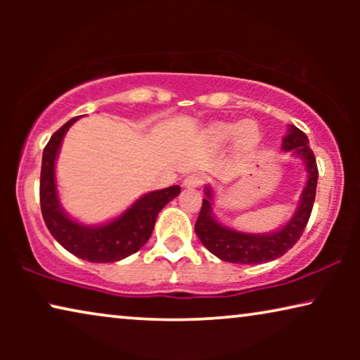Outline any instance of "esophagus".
<instances>
[{"instance_id": "34e87169", "label": "esophagus", "mask_w": 360, "mask_h": 360, "mask_svg": "<svg viewBox=\"0 0 360 360\" xmlns=\"http://www.w3.org/2000/svg\"><path fill=\"white\" fill-rule=\"evenodd\" d=\"M203 181H205L203 174H198V172H196V174H190L188 176H185L184 184L181 185H184L185 188H196V186H200Z\"/></svg>"}]
</instances>
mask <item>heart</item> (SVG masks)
Here are the masks:
<instances>
[{"instance_id":"b5f03b06","label":"heart","mask_w":360,"mask_h":360,"mask_svg":"<svg viewBox=\"0 0 360 360\" xmlns=\"http://www.w3.org/2000/svg\"><path fill=\"white\" fill-rule=\"evenodd\" d=\"M206 139L213 146H226L234 139L239 152L254 150L260 142V129L255 121L243 122H214L206 129Z\"/></svg>"}]
</instances>
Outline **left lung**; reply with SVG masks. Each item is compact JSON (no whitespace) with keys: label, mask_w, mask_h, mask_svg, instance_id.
Listing matches in <instances>:
<instances>
[{"label":"left lung","mask_w":360,"mask_h":360,"mask_svg":"<svg viewBox=\"0 0 360 360\" xmlns=\"http://www.w3.org/2000/svg\"><path fill=\"white\" fill-rule=\"evenodd\" d=\"M282 149L292 154L295 159L303 162L307 172V181L300 193L297 208L292 218L282 228L270 231V233H244L234 228H229L216 219L213 213L214 193L211 185L205 186V198L201 205V211L195 224V233L198 236L201 244L214 254L216 257L231 264L257 265L270 262L282 257L285 252L297 244L303 229L311 214L314 196H316L318 184V167L313 150L309 149L308 137L297 126L288 124L287 134L282 139Z\"/></svg>","instance_id":"obj_1"}]
</instances>
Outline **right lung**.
<instances>
[{
	"label": "right lung",
	"mask_w": 360,
	"mask_h": 360,
	"mask_svg": "<svg viewBox=\"0 0 360 360\" xmlns=\"http://www.w3.org/2000/svg\"><path fill=\"white\" fill-rule=\"evenodd\" d=\"M78 117H72L53 132L42 154L41 210L47 229L68 252L88 262H117L129 257L149 240L162 208L176 198L180 186L174 185L142 195L120 216L101 224H85L73 219L58 198L56 164L62 141Z\"/></svg>",
	"instance_id": "1"
}]
</instances>
